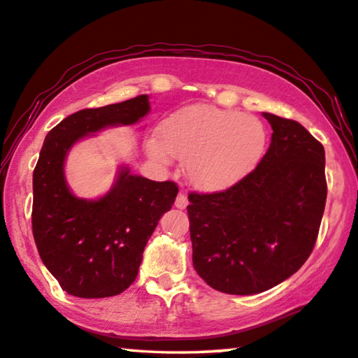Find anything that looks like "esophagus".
Here are the masks:
<instances>
[{
    "instance_id": "esophagus-1",
    "label": "esophagus",
    "mask_w": 358,
    "mask_h": 358,
    "mask_svg": "<svg viewBox=\"0 0 358 358\" xmlns=\"http://www.w3.org/2000/svg\"><path fill=\"white\" fill-rule=\"evenodd\" d=\"M187 204H189V199H187V196L184 195V193H179L178 198H176V201H174L176 208H178V209H185Z\"/></svg>"
}]
</instances>
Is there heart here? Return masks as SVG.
Segmentation results:
<instances>
[{
    "label": "heart",
    "mask_w": 358,
    "mask_h": 358,
    "mask_svg": "<svg viewBox=\"0 0 358 358\" xmlns=\"http://www.w3.org/2000/svg\"><path fill=\"white\" fill-rule=\"evenodd\" d=\"M267 144L259 119L214 105H190L166 117L149 152L162 162L168 152L187 159L193 185L218 192L239 182L262 159Z\"/></svg>",
    "instance_id": "b5f03b06"
}]
</instances>
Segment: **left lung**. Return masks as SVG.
Listing matches in <instances>:
<instances>
[{"mask_svg":"<svg viewBox=\"0 0 358 358\" xmlns=\"http://www.w3.org/2000/svg\"><path fill=\"white\" fill-rule=\"evenodd\" d=\"M262 116L273 134L258 166L227 190L190 192L187 206L193 267L236 296L271 289L305 264L327 199L322 144L297 121Z\"/></svg>","mask_w":358,"mask_h":358,"instance_id":"obj_1","label":"left lung"}]
</instances>
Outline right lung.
Here are the masks:
<instances>
[{
  "instance_id": "add662e5",
  "label": "right lung",
  "mask_w": 358,
  "mask_h": 358,
  "mask_svg": "<svg viewBox=\"0 0 358 358\" xmlns=\"http://www.w3.org/2000/svg\"><path fill=\"white\" fill-rule=\"evenodd\" d=\"M149 111L148 96L85 108L48 131L33 173V236L37 252L62 291L81 299L117 296L134 283L144 247L179 187L124 169L97 201L67 189L64 159L75 141L106 125L134 124Z\"/></svg>"
}]
</instances>
